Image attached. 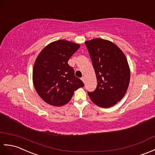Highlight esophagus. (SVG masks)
Here are the masks:
<instances>
[{"mask_svg": "<svg viewBox=\"0 0 155 155\" xmlns=\"http://www.w3.org/2000/svg\"><path fill=\"white\" fill-rule=\"evenodd\" d=\"M81 80L82 81H83V82H85V78L84 76H83V77H82V78H81Z\"/></svg>", "mask_w": 155, "mask_h": 155, "instance_id": "1", "label": "esophagus"}]
</instances>
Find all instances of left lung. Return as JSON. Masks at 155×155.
I'll use <instances>...</instances> for the list:
<instances>
[{
  "label": "left lung",
  "mask_w": 155,
  "mask_h": 155,
  "mask_svg": "<svg viewBox=\"0 0 155 155\" xmlns=\"http://www.w3.org/2000/svg\"><path fill=\"white\" fill-rule=\"evenodd\" d=\"M97 78V86L87 92L94 104L104 108L115 105L128 89L130 71L125 54L107 40L94 38L85 42Z\"/></svg>",
  "instance_id": "left-lung-1"
}]
</instances>
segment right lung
<instances>
[{"instance_id":"1","label":"right lung","mask_w":155,"mask_h":155,"mask_svg":"<svg viewBox=\"0 0 155 155\" xmlns=\"http://www.w3.org/2000/svg\"><path fill=\"white\" fill-rule=\"evenodd\" d=\"M80 47L79 44L59 40L48 44L37 56L32 71L33 84L37 94L48 104L66 105L74 91L84 86L68 64Z\"/></svg>"}]
</instances>
